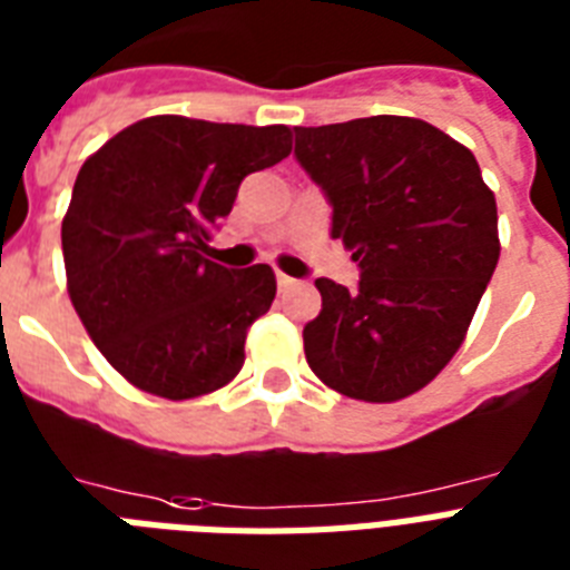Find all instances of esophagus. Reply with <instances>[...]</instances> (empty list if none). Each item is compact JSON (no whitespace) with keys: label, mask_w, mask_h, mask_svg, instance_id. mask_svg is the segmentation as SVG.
<instances>
[{"label":"esophagus","mask_w":570,"mask_h":570,"mask_svg":"<svg viewBox=\"0 0 570 570\" xmlns=\"http://www.w3.org/2000/svg\"><path fill=\"white\" fill-rule=\"evenodd\" d=\"M276 285H279V291H288V288H297L299 282L294 279V276H288V273H276Z\"/></svg>","instance_id":"esophagus-1"}]
</instances>
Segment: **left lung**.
<instances>
[{"label":"left lung","instance_id":"8db88e82","mask_svg":"<svg viewBox=\"0 0 570 570\" xmlns=\"http://www.w3.org/2000/svg\"><path fill=\"white\" fill-rule=\"evenodd\" d=\"M294 156L353 249L356 291L317 279L303 330L314 376L344 397L394 403L456 356L498 267V203L468 147L414 117L294 129Z\"/></svg>","mask_w":570,"mask_h":570}]
</instances>
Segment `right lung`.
<instances>
[{
  "label": "right lung",
  "instance_id": "obj_1",
  "mask_svg": "<svg viewBox=\"0 0 570 570\" xmlns=\"http://www.w3.org/2000/svg\"><path fill=\"white\" fill-rule=\"evenodd\" d=\"M288 153V126L158 114L81 164L61 223L67 291L90 341L135 389L190 400L238 376L276 276L267 264L229 271L206 258L208 232L244 176Z\"/></svg>",
  "mask_w": 570,
  "mask_h": 570
}]
</instances>
